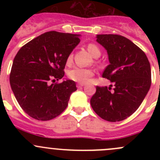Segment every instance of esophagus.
<instances>
[{
  "instance_id": "obj_1",
  "label": "esophagus",
  "mask_w": 160,
  "mask_h": 160,
  "mask_svg": "<svg viewBox=\"0 0 160 160\" xmlns=\"http://www.w3.org/2000/svg\"><path fill=\"white\" fill-rule=\"evenodd\" d=\"M84 86V83H77V88H81L82 87H83Z\"/></svg>"
}]
</instances>
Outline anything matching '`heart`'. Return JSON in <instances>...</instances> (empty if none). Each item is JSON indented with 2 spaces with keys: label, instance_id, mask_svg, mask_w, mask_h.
I'll return each instance as SVG.
<instances>
[{
  "label": "heart",
  "instance_id": "1",
  "mask_svg": "<svg viewBox=\"0 0 160 160\" xmlns=\"http://www.w3.org/2000/svg\"><path fill=\"white\" fill-rule=\"evenodd\" d=\"M88 52L95 58L99 57L101 55V49L97 45L93 43H90L88 45ZM72 60V55H69L67 58V63H70ZM69 77L73 81L80 83H85L93 76V70L91 69L80 68V67H74L68 72Z\"/></svg>",
  "mask_w": 160,
  "mask_h": 160
}]
</instances>
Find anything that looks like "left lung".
Here are the masks:
<instances>
[{
  "label": "left lung",
  "mask_w": 160,
  "mask_h": 160,
  "mask_svg": "<svg viewBox=\"0 0 160 160\" xmlns=\"http://www.w3.org/2000/svg\"><path fill=\"white\" fill-rule=\"evenodd\" d=\"M97 42L108 54L110 64L102 77L114 85L96 87L90 104L98 116L111 122L132 115L144 100L151 86V67L139 47L118 35H98Z\"/></svg>",
  "instance_id": "left-lung-1"
}]
</instances>
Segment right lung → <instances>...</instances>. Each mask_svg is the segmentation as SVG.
Masks as SVG:
<instances>
[{
    "label": "right lung",
    "mask_w": 160,
    "mask_h": 160,
    "mask_svg": "<svg viewBox=\"0 0 160 160\" xmlns=\"http://www.w3.org/2000/svg\"><path fill=\"white\" fill-rule=\"evenodd\" d=\"M79 35L46 32L22 46L14 57L10 73L11 90L19 105L30 117L49 121L68 105L73 80L50 83L64 77L67 58L79 44Z\"/></svg>",
    "instance_id": "add662e5"
}]
</instances>
